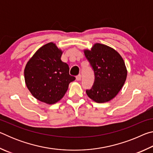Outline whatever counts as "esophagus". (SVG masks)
Listing matches in <instances>:
<instances>
[{
  "label": "esophagus",
  "instance_id": "1",
  "mask_svg": "<svg viewBox=\"0 0 153 153\" xmlns=\"http://www.w3.org/2000/svg\"><path fill=\"white\" fill-rule=\"evenodd\" d=\"M81 77H82V76H81V75L80 74H79V75H77V76H76V79L77 80V81H79L80 79H81Z\"/></svg>",
  "mask_w": 153,
  "mask_h": 153
}]
</instances>
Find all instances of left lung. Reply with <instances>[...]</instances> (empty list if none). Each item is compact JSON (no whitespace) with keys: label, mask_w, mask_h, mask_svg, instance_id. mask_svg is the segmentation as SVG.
<instances>
[{"label":"left lung","mask_w":153,"mask_h":153,"mask_svg":"<svg viewBox=\"0 0 153 153\" xmlns=\"http://www.w3.org/2000/svg\"><path fill=\"white\" fill-rule=\"evenodd\" d=\"M84 54L94 72V84L86 90L88 97L103 103L111 100L120 91L126 82L127 69L123 58L107 45L96 43Z\"/></svg>","instance_id":"1"}]
</instances>
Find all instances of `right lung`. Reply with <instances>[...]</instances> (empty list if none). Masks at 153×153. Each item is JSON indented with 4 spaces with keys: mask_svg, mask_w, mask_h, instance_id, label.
Segmentation results:
<instances>
[{
    "mask_svg": "<svg viewBox=\"0 0 153 153\" xmlns=\"http://www.w3.org/2000/svg\"><path fill=\"white\" fill-rule=\"evenodd\" d=\"M63 52L49 42L36 52L25 65V82L36 99L52 105L64 97L69 83L76 77L69 75V67L61 61Z\"/></svg>",
    "mask_w": 153,
    "mask_h": 153,
    "instance_id": "1",
    "label": "right lung"
}]
</instances>
